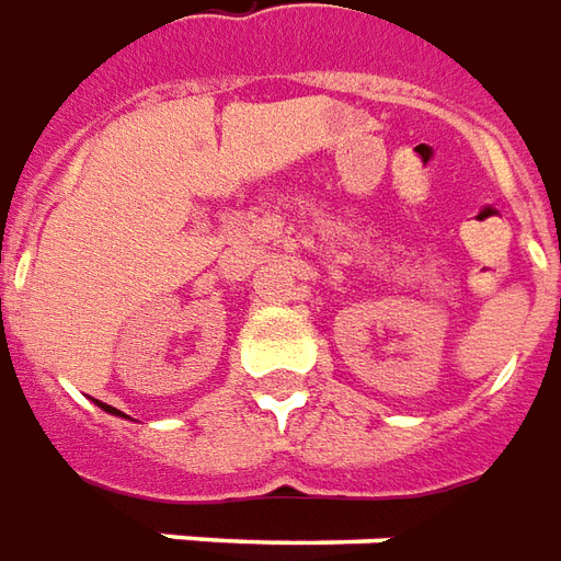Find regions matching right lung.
I'll return each instance as SVG.
<instances>
[{"instance_id": "right-lung-1", "label": "right lung", "mask_w": 561, "mask_h": 561, "mask_svg": "<svg viewBox=\"0 0 561 561\" xmlns=\"http://www.w3.org/2000/svg\"><path fill=\"white\" fill-rule=\"evenodd\" d=\"M98 407H101V410H104V412H110V415H122V412L113 410V407H107V403H98ZM122 419H128V415H122Z\"/></svg>"}]
</instances>
